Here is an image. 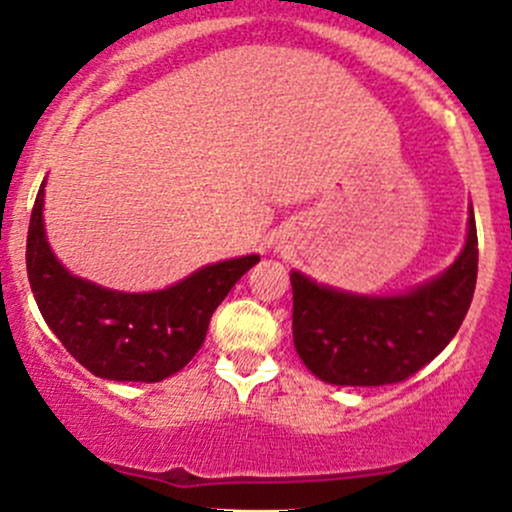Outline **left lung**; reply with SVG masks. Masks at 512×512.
Masks as SVG:
<instances>
[{"mask_svg": "<svg viewBox=\"0 0 512 512\" xmlns=\"http://www.w3.org/2000/svg\"><path fill=\"white\" fill-rule=\"evenodd\" d=\"M293 341L310 374L336 386L409 379L444 351L465 321L477 283L475 214L465 247L444 272L396 295H358L290 272Z\"/></svg>", "mask_w": 512, "mask_h": 512, "instance_id": "left-lung-1", "label": "left lung"}]
</instances>
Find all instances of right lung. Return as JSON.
I'll return each mask as SVG.
<instances>
[{"mask_svg":"<svg viewBox=\"0 0 512 512\" xmlns=\"http://www.w3.org/2000/svg\"><path fill=\"white\" fill-rule=\"evenodd\" d=\"M45 181L27 232V278L37 308L90 374L111 381L169 379L207 338L209 318L260 255L199 267L189 278L151 293H123L78 278L52 252L45 232Z\"/></svg>","mask_w":512,"mask_h":512,"instance_id":"add662e5","label":"right lung"}]
</instances>
